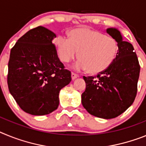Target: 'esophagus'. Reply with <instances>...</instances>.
Wrapping results in <instances>:
<instances>
[{
    "instance_id": "34e87169",
    "label": "esophagus",
    "mask_w": 146,
    "mask_h": 146,
    "mask_svg": "<svg viewBox=\"0 0 146 146\" xmlns=\"http://www.w3.org/2000/svg\"><path fill=\"white\" fill-rule=\"evenodd\" d=\"M78 75L76 74V73H71V78H72V79H73V80L76 79V78H78Z\"/></svg>"
}]
</instances>
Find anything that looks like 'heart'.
Here are the masks:
<instances>
[{
  "label": "heart",
  "instance_id": "heart-1",
  "mask_svg": "<svg viewBox=\"0 0 146 146\" xmlns=\"http://www.w3.org/2000/svg\"><path fill=\"white\" fill-rule=\"evenodd\" d=\"M68 38L58 36L55 42L61 61L68 63L77 57L79 60L74 68L98 74L108 69L114 62L118 43L113 37L94 29L85 27L73 29L68 32Z\"/></svg>",
  "mask_w": 146,
  "mask_h": 146
}]
</instances>
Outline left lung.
<instances>
[{"label": "left lung", "instance_id": "obj_1", "mask_svg": "<svg viewBox=\"0 0 146 146\" xmlns=\"http://www.w3.org/2000/svg\"><path fill=\"white\" fill-rule=\"evenodd\" d=\"M107 34L118 43L114 62L97 76H84L86 90L82 95L83 106L90 115L115 118L134 102L137 92L140 67L133 45L123 41L118 29L109 28Z\"/></svg>", "mask_w": 146, "mask_h": 146}]
</instances>
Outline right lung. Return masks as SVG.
<instances>
[{
	"label": "right lung",
	"instance_id": "right-lung-1",
	"mask_svg": "<svg viewBox=\"0 0 146 146\" xmlns=\"http://www.w3.org/2000/svg\"><path fill=\"white\" fill-rule=\"evenodd\" d=\"M53 31L42 26L31 29L10 52L7 83L9 92L24 111L45 115L58 108L61 89L71 82L52 40Z\"/></svg>",
	"mask_w": 146,
	"mask_h": 146
}]
</instances>
